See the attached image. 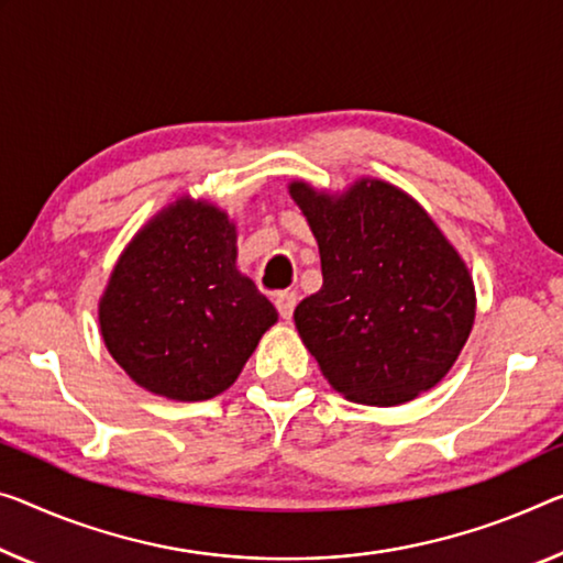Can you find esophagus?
<instances>
[{
  "label": "esophagus",
  "instance_id": "34e87169",
  "mask_svg": "<svg viewBox=\"0 0 563 563\" xmlns=\"http://www.w3.org/2000/svg\"><path fill=\"white\" fill-rule=\"evenodd\" d=\"M274 305H276V309H279V314H282L284 319H289V317L294 314V307H297V294H294V291L276 294Z\"/></svg>",
  "mask_w": 563,
  "mask_h": 563
}]
</instances>
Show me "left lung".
I'll return each mask as SVG.
<instances>
[{
	"label": "left lung",
	"instance_id": "1",
	"mask_svg": "<svg viewBox=\"0 0 563 563\" xmlns=\"http://www.w3.org/2000/svg\"><path fill=\"white\" fill-rule=\"evenodd\" d=\"M289 194L314 233L322 289L294 309L301 342L336 393L393 408L435 387L475 319L461 254L426 209L377 178L342 196L305 180Z\"/></svg>",
	"mask_w": 563,
	"mask_h": 563
}]
</instances>
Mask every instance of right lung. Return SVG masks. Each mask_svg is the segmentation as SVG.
Instances as JSON below:
<instances>
[{"label": "right lung", "instance_id": "add662e5", "mask_svg": "<svg viewBox=\"0 0 563 563\" xmlns=\"http://www.w3.org/2000/svg\"><path fill=\"white\" fill-rule=\"evenodd\" d=\"M98 317L108 352L133 383L184 402L229 390L279 319L236 269L229 216L188 196L135 233Z\"/></svg>", "mask_w": 563, "mask_h": 563}]
</instances>
